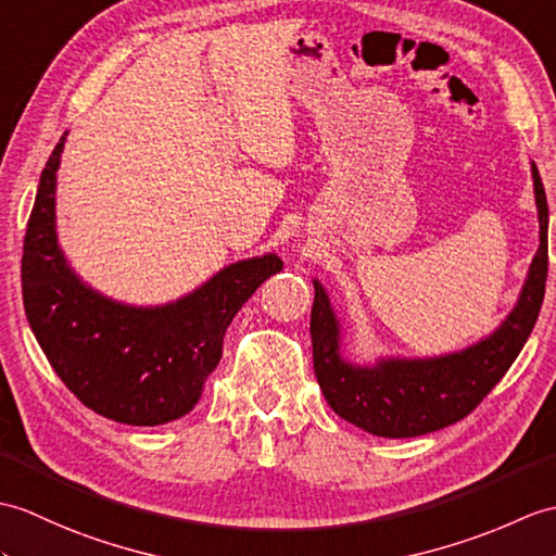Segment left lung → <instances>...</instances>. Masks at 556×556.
<instances>
[{"mask_svg":"<svg viewBox=\"0 0 556 556\" xmlns=\"http://www.w3.org/2000/svg\"><path fill=\"white\" fill-rule=\"evenodd\" d=\"M540 223V247L507 319L459 353L405 359H379L359 367L341 357V325L325 287L315 279L309 315L315 377L331 409L374 435L412 438L464 419L495 389L531 337L545 299L547 281V197L535 163H531Z\"/></svg>","mask_w":556,"mask_h":556,"instance_id":"left-lung-1","label":"left lung"}]
</instances>
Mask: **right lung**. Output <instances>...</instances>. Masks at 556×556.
Here are the masks:
<instances>
[{
	"label": "right lung",
	"mask_w": 556,
	"mask_h": 556,
	"mask_svg": "<svg viewBox=\"0 0 556 556\" xmlns=\"http://www.w3.org/2000/svg\"><path fill=\"white\" fill-rule=\"evenodd\" d=\"M66 135L42 170L25 229L21 283L30 329L59 379L97 415L132 426L185 417L223 357L229 321L283 263L275 253L231 263L156 307L106 299L73 273L59 247L56 170Z\"/></svg>",
	"instance_id": "add662e5"
}]
</instances>
